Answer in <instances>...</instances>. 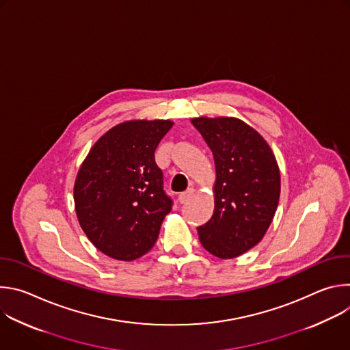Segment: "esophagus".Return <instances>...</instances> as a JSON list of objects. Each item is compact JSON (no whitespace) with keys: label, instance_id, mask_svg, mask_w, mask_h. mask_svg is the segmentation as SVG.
Wrapping results in <instances>:
<instances>
[{"label":"esophagus","instance_id":"obj_1","mask_svg":"<svg viewBox=\"0 0 350 350\" xmlns=\"http://www.w3.org/2000/svg\"><path fill=\"white\" fill-rule=\"evenodd\" d=\"M192 195H193V189H192V188H189V189H187V191L181 192V193L178 195V201H180V204H185Z\"/></svg>","mask_w":350,"mask_h":350}]
</instances>
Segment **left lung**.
<instances>
[{"label":"left lung","instance_id":"8db88e82","mask_svg":"<svg viewBox=\"0 0 350 350\" xmlns=\"http://www.w3.org/2000/svg\"><path fill=\"white\" fill-rule=\"evenodd\" d=\"M195 129L213 152L215 212L198 227L199 241L220 259L237 258L258 245L277 211L281 180L266 139L237 118H195Z\"/></svg>","mask_w":350,"mask_h":350}]
</instances>
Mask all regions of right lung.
I'll use <instances>...</instances> for the list:
<instances>
[{
    "mask_svg": "<svg viewBox=\"0 0 350 350\" xmlns=\"http://www.w3.org/2000/svg\"><path fill=\"white\" fill-rule=\"evenodd\" d=\"M170 120H130L90 149L75 183L79 223L103 254L134 260L151 249L173 201L163 189L155 149Z\"/></svg>",
    "mask_w": 350,
    "mask_h": 350,
    "instance_id": "add662e5",
    "label": "right lung"
}]
</instances>
